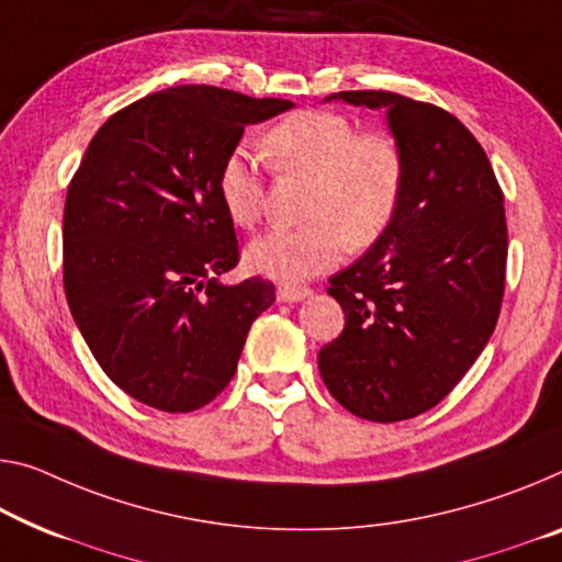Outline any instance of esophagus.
Instances as JSON below:
<instances>
[{"label": "esophagus", "mask_w": 562, "mask_h": 562, "mask_svg": "<svg viewBox=\"0 0 562 562\" xmlns=\"http://www.w3.org/2000/svg\"><path fill=\"white\" fill-rule=\"evenodd\" d=\"M311 296V289L304 286H279L276 291V299L281 301V304H291V301H304Z\"/></svg>", "instance_id": "obj_1"}]
</instances>
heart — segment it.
I'll use <instances>...</instances> for the list:
<instances>
[{
  "mask_svg": "<svg viewBox=\"0 0 562 562\" xmlns=\"http://www.w3.org/2000/svg\"><path fill=\"white\" fill-rule=\"evenodd\" d=\"M263 150L281 172L311 178L306 226L273 228L246 248L248 269L281 283H301L334 269L344 248L371 246L390 228L404 188V158L390 135H357L347 117L304 110L263 135ZM228 221L254 226L263 180L246 148H233L215 176Z\"/></svg>",
  "mask_w": 562,
  "mask_h": 562,
  "instance_id": "heart-1",
  "label": "heart"
}]
</instances>
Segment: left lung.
Returning <instances> with one entry per match:
<instances>
[{"label":"left lung","mask_w":562,"mask_h":562,"mask_svg":"<svg viewBox=\"0 0 562 562\" xmlns=\"http://www.w3.org/2000/svg\"><path fill=\"white\" fill-rule=\"evenodd\" d=\"M331 100L384 110L404 188L390 228L329 279L347 324L318 351V371L357 417L409 419L454 390L495 331L505 198L482 145L447 110L382 90L324 98Z\"/></svg>","instance_id":"1"}]
</instances>
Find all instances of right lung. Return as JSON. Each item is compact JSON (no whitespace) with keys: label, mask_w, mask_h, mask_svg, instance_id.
Segmentation results:
<instances>
[{"label":"right lung","mask_w":562,"mask_h":562,"mask_svg":"<svg viewBox=\"0 0 562 562\" xmlns=\"http://www.w3.org/2000/svg\"><path fill=\"white\" fill-rule=\"evenodd\" d=\"M291 100L178 85L94 133L65 201V293L102 371L133 400L193 412L236 374L273 283H223L238 240L215 176L248 125Z\"/></svg>","instance_id":"obj_1"}]
</instances>
